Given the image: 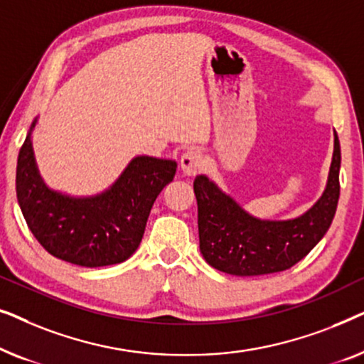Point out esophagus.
I'll use <instances>...</instances> for the list:
<instances>
[{
	"mask_svg": "<svg viewBox=\"0 0 364 364\" xmlns=\"http://www.w3.org/2000/svg\"><path fill=\"white\" fill-rule=\"evenodd\" d=\"M203 164H205V159H203L202 152L197 151V149H188L181 157V168L186 176H196L203 167Z\"/></svg>",
	"mask_w": 364,
	"mask_h": 364,
	"instance_id": "34e87169",
	"label": "esophagus"
}]
</instances>
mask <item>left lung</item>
Listing matches in <instances>:
<instances>
[{
    "label": "left lung",
    "mask_w": 364,
    "mask_h": 364,
    "mask_svg": "<svg viewBox=\"0 0 364 364\" xmlns=\"http://www.w3.org/2000/svg\"><path fill=\"white\" fill-rule=\"evenodd\" d=\"M341 149L335 131L326 187L305 213L288 220H262L248 213L207 176H197L200 253L208 265L237 277L283 272L306 257L325 237L340 198Z\"/></svg>",
    "instance_id": "8db88e82"
}]
</instances>
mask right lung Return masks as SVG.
<instances>
[{
  "label": "right lung",
  "instance_id": "right-lung-1",
  "mask_svg": "<svg viewBox=\"0 0 364 364\" xmlns=\"http://www.w3.org/2000/svg\"><path fill=\"white\" fill-rule=\"evenodd\" d=\"M31 127L19 149L16 196L36 240L53 257L96 268L126 262L142 240L151 208L176 176L171 159L136 156L106 191L74 197L49 188L39 173Z\"/></svg>",
  "mask_w": 364,
  "mask_h": 364
}]
</instances>
